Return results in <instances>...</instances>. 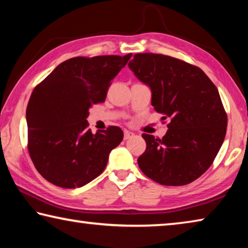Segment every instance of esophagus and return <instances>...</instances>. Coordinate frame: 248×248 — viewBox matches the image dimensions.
<instances>
[{"label": "esophagus", "mask_w": 248, "mask_h": 248, "mask_svg": "<svg viewBox=\"0 0 248 248\" xmlns=\"http://www.w3.org/2000/svg\"><path fill=\"white\" fill-rule=\"evenodd\" d=\"M132 137H134V133L131 132V131H127V130H125L124 133V140H128V139H130V138H132Z\"/></svg>", "instance_id": "obj_1"}]
</instances>
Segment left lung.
Wrapping results in <instances>:
<instances>
[{
  "label": "left lung",
  "instance_id": "1",
  "mask_svg": "<svg viewBox=\"0 0 248 248\" xmlns=\"http://www.w3.org/2000/svg\"><path fill=\"white\" fill-rule=\"evenodd\" d=\"M136 77L151 87L152 106L169 119L162 139L143 133L140 170L165 186H184L199 178L223 143L228 116L219 91L202 70L158 53H136L129 62Z\"/></svg>",
  "mask_w": 248,
  "mask_h": 248
}]
</instances>
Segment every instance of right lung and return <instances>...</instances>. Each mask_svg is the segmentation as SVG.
<instances>
[{"label":"right lung","mask_w":248,"mask_h":248,"mask_svg":"<svg viewBox=\"0 0 248 248\" xmlns=\"http://www.w3.org/2000/svg\"><path fill=\"white\" fill-rule=\"evenodd\" d=\"M131 56L71 58L33 89L26 109L27 148L49 183L77 188L103 173L124 132L109 125L93 134L89 109L105 102L111 81Z\"/></svg>","instance_id":"add662e5"}]
</instances>
